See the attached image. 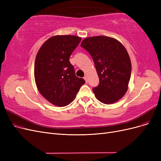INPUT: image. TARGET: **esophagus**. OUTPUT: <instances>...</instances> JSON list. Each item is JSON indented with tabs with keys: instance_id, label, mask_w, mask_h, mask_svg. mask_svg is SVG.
<instances>
[{
	"instance_id": "obj_1",
	"label": "esophagus",
	"mask_w": 161,
	"mask_h": 161,
	"mask_svg": "<svg viewBox=\"0 0 161 161\" xmlns=\"http://www.w3.org/2000/svg\"><path fill=\"white\" fill-rule=\"evenodd\" d=\"M84 79L85 80V82H88V77H87L86 76H85L84 77Z\"/></svg>"
}]
</instances>
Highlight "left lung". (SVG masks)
<instances>
[{
  "mask_svg": "<svg viewBox=\"0 0 161 161\" xmlns=\"http://www.w3.org/2000/svg\"><path fill=\"white\" fill-rule=\"evenodd\" d=\"M80 47L91 56L99 79L92 89L96 98L105 104L114 103L128 91L131 65L127 50L114 38L95 36L85 38Z\"/></svg>",
  "mask_w": 161,
  "mask_h": 161,
  "instance_id": "8db88e82",
  "label": "left lung"
}]
</instances>
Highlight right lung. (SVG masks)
<instances>
[{"label":"right lung","mask_w":161,"mask_h":161,"mask_svg":"<svg viewBox=\"0 0 161 161\" xmlns=\"http://www.w3.org/2000/svg\"><path fill=\"white\" fill-rule=\"evenodd\" d=\"M81 37L55 36L43 43L34 66V77L40 94L53 105L64 107L75 99L85 83L75 75L69 58L79 44Z\"/></svg>","instance_id":"right-lung-1"}]
</instances>
